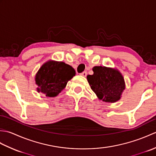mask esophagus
<instances>
[{
	"label": "esophagus",
	"instance_id": "esophagus-1",
	"mask_svg": "<svg viewBox=\"0 0 156 156\" xmlns=\"http://www.w3.org/2000/svg\"><path fill=\"white\" fill-rule=\"evenodd\" d=\"M80 74L81 76H84V77H86V76H87V72H86V71H84V72H83L80 73Z\"/></svg>",
	"mask_w": 156,
	"mask_h": 156
}]
</instances>
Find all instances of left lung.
Wrapping results in <instances>:
<instances>
[{"label":"left lung","instance_id":"left-lung-1","mask_svg":"<svg viewBox=\"0 0 156 156\" xmlns=\"http://www.w3.org/2000/svg\"><path fill=\"white\" fill-rule=\"evenodd\" d=\"M94 74L88 75L90 88L100 100L106 102H115L121 98L125 85L124 78L117 69L105 66H95Z\"/></svg>","mask_w":156,"mask_h":156}]
</instances>
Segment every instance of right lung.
Here are the masks:
<instances>
[{
  "label": "right lung",
  "instance_id": "add662e5",
  "mask_svg": "<svg viewBox=\"0 0 156 156\" xmlns=\"http://www.w3.org/2000/svg\"><path fill=\"white\" fill-rule=\"evenodd\" d=\"M76 75L72 66L62 62L49 61L43 65L35 76L38 92L46 97H55Z\"/></svg>",
  "mask_w": 156,
  "mask_h": 156
}]
</instances>
